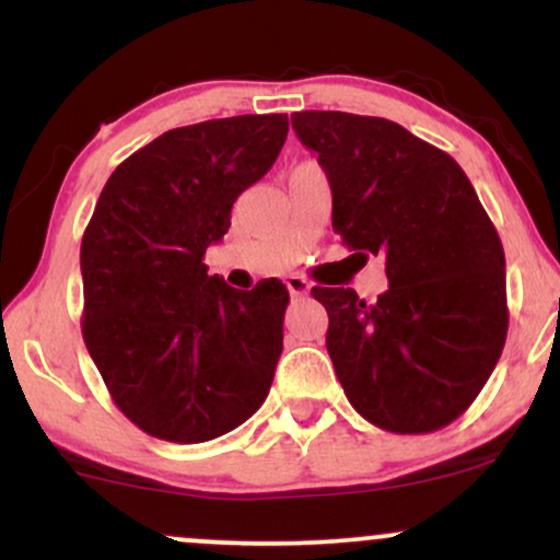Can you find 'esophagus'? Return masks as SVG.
Segmentation results:
<instances>
[{"label": "esophagus", "mask_w": 560, "mask_h": 560, "mask_svg": "<svg viewBox=\"0 0 560 560\" xmlns=\"http://www.w3.org/2000/svg\"><path fill=\"white\" fill-rule=\"evenodd\" d=\"M284 284H287L289 294H292V298H302V294H307V292H311V281H307L305 276H300V273H292V276H287V279H284Z\"/></svg>", "instance_id": "34e87169"}]
</instances>
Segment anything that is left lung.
Returning a JSON list of instances; mask_svg holds the SVG:
<instances>
[{
  "mask_svg": "<svg viewBox=\"0 0 560 560\" xmlns=\"http://www.w3.org/2000/svg\"><path fill=\"white\" fill-rule=\"evenodd\" d=\"M331 186V226L382 255L389 289L313 287L347 400L378 429L447 427L498 365L508 331L505 255L471 182L447 152L369 115H292Z\"/></svg>",
  "mask_w": 560,
  "mask_h": 560,
  "instance_id": "1",
  "label": "left lung"
}]
</instances>
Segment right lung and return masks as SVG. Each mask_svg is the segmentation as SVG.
Listing matches in <instances>:
<instances>
[{
	"instance_id": "obj_1",
	"label": "right lung",
	"mask_w": 560,
	"mask_h": 560,
	"mask_svg": "<svg viewBox=\"0 0 560 560\" xmlns=\"http://www.w3.org/2000/svg\"><path fill=\"white\" fill-rule=\"evenodd\" d=\"M287 131V115L173 128L126 158L96 199L81 242L83 342L115 405L158 440H215L271 389L287 287L242 292L202 258Z\"/></svg>"
}]
</instances>
